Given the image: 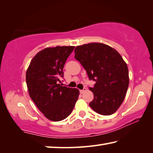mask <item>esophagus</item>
<instances>
[{"instance_id":"obj_1","label":"esophagus","mask_w":153,"mask_h":153,"mask_svg":"<svg viewBox=\"0 0 153 153\" xmlns=\"http://www.w3.org/2000/svg\"><path fill=\"white\" fill-rule=\"evenodd\" d=\"M86 88H83L82 90H79V92H80V94H83V93H84L85 91H86Z\"/></svg>"}]
</instances>
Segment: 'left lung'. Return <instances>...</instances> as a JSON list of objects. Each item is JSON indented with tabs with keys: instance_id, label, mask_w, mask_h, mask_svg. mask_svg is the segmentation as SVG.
<instances>
[{
	"instance_id": "8db88e82",
	"label": "left lung",
	"mask_w": 153,
	"mask_h": 153,
	"mask_svg": "<svg viewBox=\"0 0 153 153\" xmlns=\"http://www.w3.org/2000/svg\"><path fill=\"white\" fill-rule=\"evenodd\" d=\"M75 58L96 82L89 88L94 99L89 103L95 112L112 115L122 104L129 86V72L120 54L102 43H90L75 48Z\"/></svg>"
}]
</instances>
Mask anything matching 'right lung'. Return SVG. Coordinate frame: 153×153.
<instances>
[{
    "mask_svg": "<svg viewBox=\"0 0 153 153\" xmlns=\"http://www.w3.org/2000/svg\"><path fill=\"white\" fill-rule=\"evenodd\" d=\"M75 46H56L43 49L31 61L26 71L30 97L45 117L53 121L70 115L78 99L77 88L59 84L63 77V67Z\"/></svg>",
    "mask_w": 153,
    "mask_h": 153,
    "instance_id": "1",
    "label": "right lung"
}]
</instances>
